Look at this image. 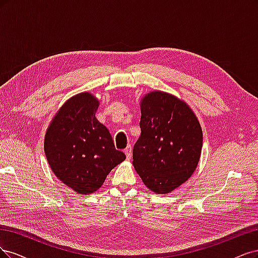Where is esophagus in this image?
Here are the masks:
<instances>
[{
	"instance_id": "obj_1",
	"label": "esophagus",
	"mask_w": 258,
	"mask_h": 258,
	"mask_svg": "<svg viewBox=\"0 0 258 258\" xmlns=\"http://www.w3.org/2000/svg\"><path fill=\"white\" fill-rule=\"evenodd\" d=\"M124 153L126 154V159L131 160V157H132V147L127 146L125 149H124Z\"/></svg>"
}]
</instances>
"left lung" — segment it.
<instances>
[{
  "instance_id": "8db88e82",
  "label": "left lung",
  "mask_w": 258,
  "mask_h": 258,
  "mask_svg": "<svg viewBox=\"0 0 258 258\" xmlns=\"http://www.w3.org/2000/svg\"><path fill=\"white\" fill-rule=\"evenodd\" d=\"M140 108L141 134L133 149V165L148 188L168 194L197 167L201 124L185 102L162 91L145 95Z\"/></svg>"
}]
</instances>
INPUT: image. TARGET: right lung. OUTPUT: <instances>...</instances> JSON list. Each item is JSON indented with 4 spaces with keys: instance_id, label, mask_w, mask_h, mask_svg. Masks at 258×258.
Returning <instances> with one entry per match:
<instances>
[{
    "instance_id": "obj_1",
    "label": "right lung",
    "mask_w": 258,
    "mask_h": 258,
    "mask_svg": "<svg viewBox=\"0 0 258 258\" xmlns=\"http://www.w3.org/2000/svg\"><path fill=\"white\" fill-rule=\"evenodd\" d=\"M98 99L82 92L66 101L45 135V154L51 170L75 192L89 195L104 183L125 154L115 149L107 127L95 112Z\"/></svg>"
}]
</instances>
